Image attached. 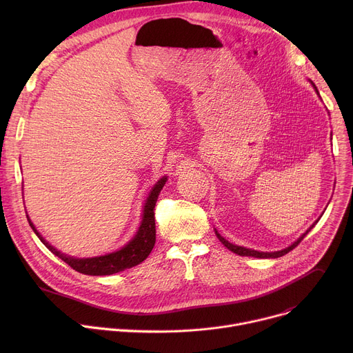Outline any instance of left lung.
Here are the masks:
<instances>
[{"label": "left lung", "instance_id": "1", "mask_svg": "<svg viewBox=\"0 0 353 353\" xmlns=\"http://www.w3.org/2000/svg\"><path fill=\"white\" fill-rule=\"evenodd\" d=\"M312 85L314 86V89H316V92L319 93V90H317V88H316V85L312 82ZM319 222V219L306 230V233H303L301 234L293 244H290L289 247H286V248H283V250H279V251H274V253H264V251H256V250H251V248H245V247H241V245H236V244H232V243H229L226 239H223L219 233H218V230L215 229V234H216V237L222 241V244L225 245V247H228L230 251H233V253H236V254H239V256H247V257H256V259H278V257H282V256H285V254H288L290 250H293L301 240L305 239V236L314 228V225Z\"/></svg>", "mask_w": 353, "mask_h": 353}]
</instances>
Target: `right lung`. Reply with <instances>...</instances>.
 I'll return each mask as SVG.
<instances>
[{
	"mask_svg": "<svg viewBox=\"0 0 353 353\" xmlns=\"http://www.w3.org/2000/svg\"><path fill=\"white\" fill-rule=\"evenodd\" d=\"M168 177L163 176L155 185L150 190L142 212V221L141 225L135 233V236L120 250L114 251V253L100 256V257H92V259H75L70 257L67 254L60 253L57 248H54L48 241L44 240V237L36 230L34 225L28 216L29 225L36 233V236L40 239V241L56 254L59 259H61L64 263H67L71 268L75 271L85 274V275H94V276H102V275H112L120 271H124L127 268H132L138 264H141L148 256L150 251H152L155 241H157V228H155V205L159 196L161 190L163 188Z\"/></svg>",
	"mask_w": 353,
	"mask_h": 353,
	"instance_id": "obj_1",
	"label": "right lung"
}]
</instances>
